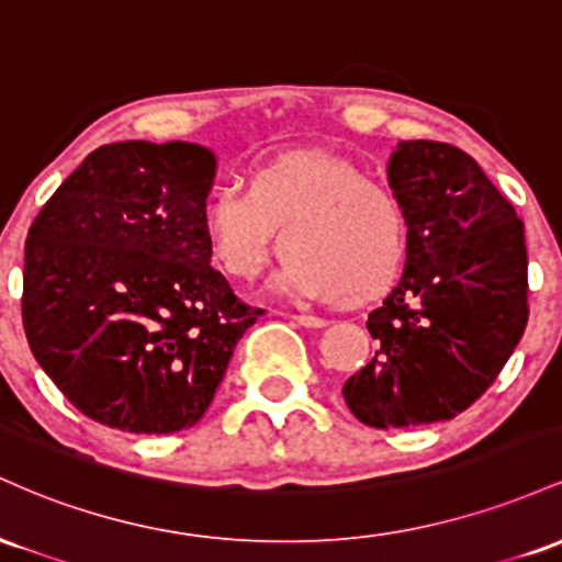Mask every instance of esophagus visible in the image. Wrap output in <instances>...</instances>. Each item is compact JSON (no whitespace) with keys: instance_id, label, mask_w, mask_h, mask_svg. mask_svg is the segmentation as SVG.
I'll list each match as a JSON object with an SVG mask.
<instances>
[{"instance_id":"obj_1","label":"esophagus","mask_w":562,"mask_h":562,"mask_svg":"<svg viewBox=\"0 0 562 562\" xmlns=\"http://www.w3.org/2000/svg\"><path fill=\"white\" fill-rule=\"evenodd\" d=\"M295 322V325H301V327H325L327 322L322 319V317H314V314H293V317H290Z\"/></svg>"}]
</instances>
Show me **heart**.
Returning <instances> with one entry per match:
<instances>
[{
    "instance_id": "obj_1",
    "label": "heart",
    "mask_w": 562,
    "mask_h": 562,
    "mask_svg": "<svg viewBox=\"0 0 562 562\" xmlns=\"http://www.w3.org/2000/svg\"><path fill=\"white\" fill-rule=\"evenodd\" d=\"M211 254L235 280H254L280 232L285 256L274 288L295 299L359 303L396 280L406 214L396 192L325 150L282 153L218 187L203 205Z\"/></svg>"
}]
</instances>
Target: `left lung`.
Masks as SVG:
<instances>
[{
  "mask_svg": "<svg viewBox=\"0 0 562 562\" xmlns=\"http://www.w3.org/2000/svg\"><path fill=\"white\" fill-rule=\"evenodd\" d=\"M389 184L406 214L404 274L367 317L375 359L344 385L353 417L383 430L465 412L528 322L524 222L465 150L398 142Z\"/></svg>",
  "mask_w": 562,
  "mask_h": 562,
  "instance_id": "1",
  "label": "left lung"
}]
</instances>
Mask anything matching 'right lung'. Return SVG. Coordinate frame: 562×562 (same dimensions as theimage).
Returning a JSON list of instances; mask_svg holds the SVG:
<instances>
[{
	"label": "right lung",
	"instance_id": "obj_1",
	"mask_svg": "<svg viewBox=\"0 0 562 562\" xmlns=\"http://www.w3.org/2000/svg\"><path fill=\"white\" fill-rule=\"evenodd\" d=\"M216 156L195 142L97 147L29 229L23 327L76 409L128 434L205 415L261 317L211 267L203 205Z\"/></svg>",
	"mask_w": 562,
	"mask_h": 562
}]
</instances>
